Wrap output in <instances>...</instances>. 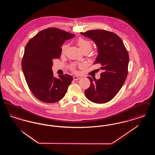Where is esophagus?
Instances as JSON below:
<instances>
[{"mask_svg":"<svg viewBox=\"0 0 155 155\" xmlns=\"http://www.w3.org/2000/svg\"><path fill=\"white\" fill-rule=\"evenodd\" d=\"M73 79H74V80H80V77H78V76H76V75H75L73 77Z\"/></svg>","mask_w":155,"mask_h":155,"instance_id":"34e87169","label":"esophagus"}]
</instances>
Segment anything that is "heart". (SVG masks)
Segmentation results:
<instances>
[{"mask_svg": "<svg viewBox=\"0 0 155 155\" xmlns=\"http://www.w3.org/2000/svg\"><path fill=\"white\" fill-rule=\"evenodd\" d=\"M77 43L82 52L88 51L89 52L92 49V42L88 39H86L83 38H80L77 41ZM67 48H68V45L64 44L63 45L61 48V54H63L66 52ZM71 69L73 71H75V64L71 65Z\"/></svg>", "mask_w": 155, "mask_h": 155, "instance_id": "obj_1", "label": "heart"}]
</instances>
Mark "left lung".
Returning <instances> with one entry per match:
<instances>
[{
	"label": "left lung",
	"mask_w": 155,
	"mask_h": 155,
	"mask_svg": "<svg viewBox=\"0 0 155 155\" xmlns=\"http://www.w3.org/2000/svg\"><path fill=\"white\" fill-rule=\"evenodd\" d=\"M81 34L96 44L98 55L94 64H101L103 71L99 80L88 77L91 85L85 91V95L94 103L108 102L117 94L127 78L128 53L121 39L114 32L94 30Z\"/></svg>",
	"instance_id": "1"
}]
</instances>
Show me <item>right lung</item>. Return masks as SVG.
<instances>
[{"label": "right lung", "instance_id": "1", "mask_svg": "<svg viewBox=\"0 0 155 155\" xmlns=\"http://www.w3.org/2000/svg\"><path fill=\"white\" fill-rule=\"evenodd\" d=\"M74 34L56 28H48L32 38L25 48L21 60L23 73L32 94L45 103L60 101L73 78L65 74L53 77V61L59 59L61 46Z\"/></svg>", "mask_w": 155, "mask_h": 155}]
</instances>
